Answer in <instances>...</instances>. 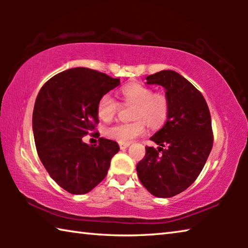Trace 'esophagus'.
I'll return each mask as SVG.
<instances>
[{"label":"esophagus","mask_w":248,"mask_h":248,"mask_svg":"<svg viewBox=\"0 0 248 248\" xmlns=\"http://www.w3.org/2000/svg\"><path fill=\"white\" fill-rule=\"evenodd\" d=\"M129 145H130V143H119V146H120V149H121V150L127 149Z\"/></svg>","instance_id":"esophagus-1"}]
</instances>
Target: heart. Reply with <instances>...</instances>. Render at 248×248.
<instances>
[{
    "instance_id": "obj_1",
    "label": "heart",
    "mask_w": 248,
    "mask_h": 248,
    "mask_svg": "<svg viewBox=\"0 0 248 248\" xmlns=\"http://www.w3.org/2000/svg\"><path fill=\"white\" fill-rule=\"evenodd\" d=\"M121 94L124 102L136 105L133 119L130 124H116L105 129L109 139L119 143H130L146 132V121L151 128H158L165 123L169 115V99L164 94L155 93L151 87L141 83H130L123 87ZM119 108V103L110 94H105L97 103V115L103 121H110Z\"/></svg>"
}]
</instances>
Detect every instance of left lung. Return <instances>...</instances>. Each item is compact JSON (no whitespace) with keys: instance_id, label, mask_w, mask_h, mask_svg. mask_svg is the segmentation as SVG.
Segmentation results:
<instances>
[{"instance_id":"8db88e82","label":"left lung","mask_w":248,"mask_h":248,"mask_svg":"<svg viewBox=\"0 0 248 248\" xmlns=\"http://www.w3.org/2000/svg\"><path fill=\"white\" fill-rule=\"evenodd\" d=\"M145 79L165 90L169 115L150 138L157 150L146 146L137 173L153 196L170 198L186 190L202 170L213 144L211 117L202 94L179 73L163 70Z\"/></svg>"}]
</instances>
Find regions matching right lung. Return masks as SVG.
I'll return each mask as SVG.
<instances>
[{
	"label": "right lung",
	"instance_id": "right-lung-1",
	"mask_svg": "<svg viewBox=\"0 0 248 248\" xmlns=\"http://www.w3.org/2000/svg\"><path fill=\"white\" fill-rule=\"evenodd\" d=\"M118 85L120 78L74 68L54 75L37 96L32 112L37 152L51 178L70 194H87L97 186L119 151L116 141L105 138L94 146L82 140L98 123L99 98Z\"/></svg>",
	"mask_w": 248,
	"mask_h": 248
}]
</instances>
